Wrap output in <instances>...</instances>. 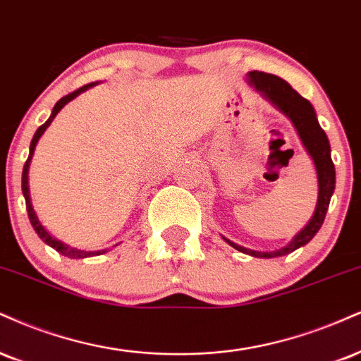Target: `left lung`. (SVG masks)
<instances>
[{
    "label": "left lung",
    "mask_w": 361,
    "mask_h": 361,
    "mask_svg": "<svg viewBox=\"0 0 361 361\" xmlns=\"http://www.w3.org/2000/svg\"><path fill=\"white\" fill-rule=\"evenodd\" d=\"M247 79H249V84L254 87L257 92H260L264 99H267L276 109H279L282 114L293 123L294 129L298 131L299 139H301L302 146L306 147L307 154L312 158V163H314L316 168V175H318V203H316L314 214H312L311 220L307 222L306 227L302 228L288 245H284L279 250L259 252L233 244L232 240L224 237V240L238 252H244V254H249L252 257L272 259L290 254V252L299 249V247L306 245L307 242L318 233V230L324 222V216H326L329 207V200H331V195L334 192L336 173H334V164L331 161V147H329L328 136L326 133L321 129L318 117H316V112L312 109L311 102L306 101L305 97H301L288 82L282 80L281 77L272 75V73L252 71L247 73Z\"/></svg>",
    "instance_id": "8db88e82"
}]
</instances>
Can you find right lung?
<instances>
[{
    "instance_id": "right-lung-1",
    "label": "right lung",
    "mask_w": 361,
    "mask_h": 361,
    "mask_svg": "<svg viewBox=\"0 0 361 361\" xmlns=\"http://www.w3.org/2000/svg\"><path fill=\"white\" fill-rule=\"evenodd\" d=\"M97 82H90V84H87L84 87H80V89H77L75 92L65 95V97L60 99L59 102L55 104L54 111H51V114L49 119H47L45 124H42L40 128L37 129V133H35V136L32 139V142H30V154H28V159L27 163H25L23 166V175H21V192H23V197H25V202H27V212H28V219H30V224H32V227L35 228V232L38 233V237L42 238L43 242H45L47 245H50L51 249H55L56 252H60V254L65 255V257H71V259H85V257H94V255H101V254H106V249L104 250H94V252H85V250H79V249H73V247L63 244V242L56 240L55 237H51L49 232H47V228L43 227L40 224V220H38L37 214H35L33 210V205H32V198H30V186H28V169H30V163H32V158H33V153H35V147H37V142L38 139L42 137V134L45 133V129L49 128L51 124V121L55 119V116L59 114V111L62 109L67 102H71L72 99H75L77 95L80 92H85L87 89H90V87H94Z\"/></svg>"
}]
</instances>
